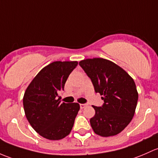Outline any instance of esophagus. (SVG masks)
I'll use <instances>...</instances> for the list:
<instances>
[{
  "instance_id": "obj_1",
  "label": "esophagus",
  "mask_w": 158,
  "mask_h": 158,
  "mask_svg": "<svg viewBox=\"0 0 158 158\" xmlns=\"http://www.w3.org/2000/svg\"><path fill=\"white\" fill-rule=\"evenodd\" d=\"M86 106H87V104H82V103L80 104V107H81V109L85 108Z\"/></svg>"
}]
</instances>
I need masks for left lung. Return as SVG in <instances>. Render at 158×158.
I'll use <instances>...</instances> for the list:
<instances>
[{"mask_svg":"<svg viewBox=\"0 0 158 158\" xmlns=\"http://www.w3.org/2000/svg\"><path fill=\"white\" fill-rule=\"evenodd\" d=\"M79 64L104 101L102 106H93L95 115L90 120L93 130L103 137L118 134L135 112L139 94L134 80L121 67L104 58H87Z\"/></svg>","mask_w":158,"mask_h":158,"instance_id":"8db88e82","label":"left lung"}]
</instances>
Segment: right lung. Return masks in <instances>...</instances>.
<instances>
[{
  "label": "right lung",
  "instance_id": "right-lung-1",
  "mask_svg": "<svg viewBox=\"0 0 158 158\" xmlns=\"http://www.w3.org/2000/svg\"><path fill=\"white\" fill-rule=\"evenodd\" d=\"M77 61H54L43 68L27 87L23 96L26 117L43 138L60 140L68 135L80 110L77 103H61L58 92Z\"/></svg>",
  "mask_w": 158,
  "mask_h": 158
}]
</instances>
